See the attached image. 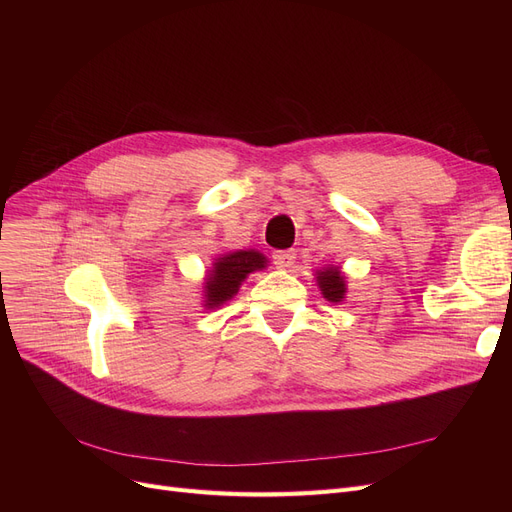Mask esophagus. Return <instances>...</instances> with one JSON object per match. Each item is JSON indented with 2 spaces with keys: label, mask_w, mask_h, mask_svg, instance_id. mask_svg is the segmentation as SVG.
Instances as JSON below:
<instances>
[{
  "label": "esophagus",
  "mask_w": 512,
  "mask_h": 512,
  "mask_svg": "<svg viewBox=\"0 0 512 512\" xmlns=\"http://www.w3.org/2000/svg\"><path fill=\"white\" fill-rule=\"evenodd\" d=\"M274 263L276 267H280V270H288V267L294 265V259H297V253L286 249V251H274Z\"/></svg>",
  "instance_id": "obj_1"
}]
</instances>
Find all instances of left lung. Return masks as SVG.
<instances>
[{
    "mask_svg": "<svg viewBox=\"0 0 512 512\" xmlns=\"http://www.w3.org/2000/svg\"><path fill=\"white\" fill-rule=\"evenodd\" d=\"M315 276H317V286L321 288L324 299H328L330 303L344 301L346 282H344V276L340 274L338 267H324V270H319Z\"/></svg>",
    "mask_w": 512,
    "mask_h": 512,
    "instance_id": "8db88e82",
    "label": "left lung"
}]
</instances>
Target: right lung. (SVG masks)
Segmentation results:
<instances>
[{
	"instance_id": "add662e5",
	"label": "right lung",
	"mask_w": 512,
	"mask_h": 512,
	"mask_svg": "<svg viewBox=\"0 0 512 512\" xmlns=\"http://www.w3.org/2000/svg\"><path fill=\"white\" fill-rule=\"evenodd\" d=\"M267 257L255 249L247 251H230L213 261L203 286V305L205 309H215L230 301L238 292L240 284L253 272L265 270Z\"/></svg>"
}]
</instances>
